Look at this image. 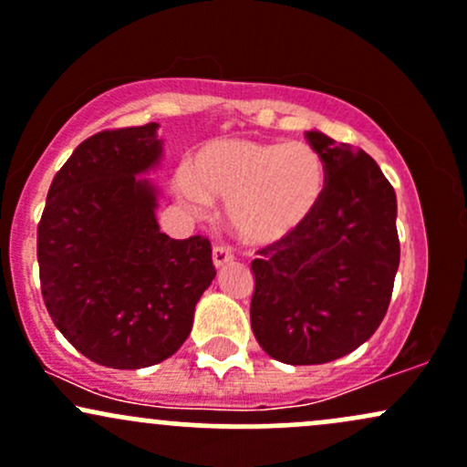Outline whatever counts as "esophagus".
Listing matches in <instances>:
<instances>
[{"label": "esophagus", "mask_w": 467, "mask_h": 467, "mask_svg": "<svg viewBox=\"0 0 467 467\" xmlns=\"http://www.w3.org/2000/svg\"><path fill=\"white\" fill-rule=\"evenodd\" d=\"M212 258H213V265H216L220 269V266L229 265V262L234 260V254H232V249L224 247V244H216V247H213V251H212Z\"/></svg>", "instance_id": "obj_1"}]
</instances>
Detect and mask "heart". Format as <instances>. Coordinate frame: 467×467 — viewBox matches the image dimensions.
Listing matches in <instances>:
<instances>
[{
    "mask_svg": "<svg viewBox=\"0 0 467 467\" xmlns=\"http://www.w3.org/2000/svg\"><path fill=\"white\" fill-rule=\"evenodd\" d=\"M182 205L201 212L227 202L229 224L251 244L289 238L316 213L327 192V163L308 143L213 140L198 151L193 174L176 181Z\"/></svg>",
    "mask_w": 467,
    "mask_h": 467,
    "instance_id": "obj_1",
    "label": "heart"
}]
</instances>
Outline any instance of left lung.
<instances>
[{
  "instance_id": "8db88e82",
  "label": "left lung",
  "mask_w": 467,
  "mask_h": 467,
  "mask_svg": "<svg viewBox=\"0 0 467 467\" xmlns=\"http://www.w3.org/2000/svg\"><path fill=\"white\" fill-rule=\"evenodd\" d=\"M327 192L311 218L251 262V328L266 355L327 364L361 347L389 311L400 269L397 196L379 165L311 130Z\"/></svg>"
}]
</instances>
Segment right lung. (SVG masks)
I'll return each instance as SVG.
<instances>
[{"instance_id":"obj_1","label":"right lung","mask_w":467,"mask_h":467,"mask_svg":"<svg viewBox=\"0 0 467 467\" xmlns=\"http://www.w3.org/2000/svg\"><path fill=\"white\" fill-rule=\"evenodd\" d=\"M159 123L83 140L52 178L36 229L41 296L78 353L134 370L176 353L216 277L202 235L174 240L156 223Z\"/></svg>"}]
</instances>
